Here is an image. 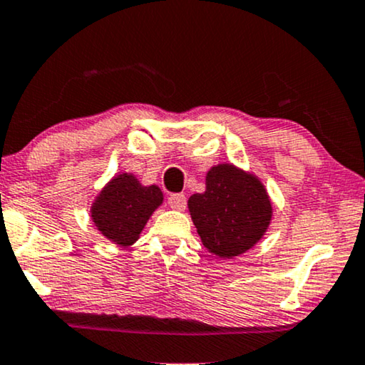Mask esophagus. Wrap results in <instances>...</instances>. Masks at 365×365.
<instances>
[{"mask_svg": "<svg viewBox=\"0 0 365 365\" xmlns=\"http://www.w3.org/2000/svg\"><path fill=\"white\" fill-rule=\"evenodd\" d=\"M186 202H187L186 196H184V194H181V192L171 194V196L168 197V205L176 211H182L184 207H186Z\"/></svg>", "mask_w": 365, "mask_h": 365, "instance_id": "1", "label": "esophagus"}]
</instances>
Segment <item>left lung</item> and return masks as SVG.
<instances>
[{
  "label": "left lung",
  "mask_w": 365,
  "mask_h": 365,
  "mask_svg": "<svg viewBox=\"0 0 365 365\" xmlns=\"http://www.w3.org/2000/svg\"><path fill=\"white\" fill-rule=\"evenodd\" d=\"M202 245L220 258L248 252L262 240L272 220L267 189L253 174L220 164L206 176V191L187 201Z\"/></svg>",
  "instance_id": "left-lung-1"
}]
</instances>
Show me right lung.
Masks as SVG:
<instances>
[{
    "label": "right lung",
    "mask_w": 365,
    "mask_h": 365,
    "mask_svg": "<svg viewBox=\"0 0 365 365\" xmlns=\"http://www.w3.org/2000/svg\"><path fill=\"white\" fill-rule=\"evenodd\" d=\"M160 202L163 191L158 186H142L132 174H119L98 194L92 220L106 238L129 246L139 238Z\"/></svg>",
    "instance_id": "1"
}]
</instances>
